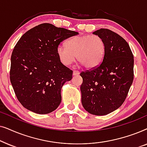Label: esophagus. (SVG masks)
<instances>
[{
    "label": "esophagus",
    "mask_w": 147,
    "mask_h": 147,
    "mask_svg": "<svg viewBox=\"0 0 147 147\" xmlns=\"http://www.w3.org/2000/svg\"><path fill=\"white\" fill-rule=\"evenodd\" d=\"M80 74V72L78 71H76V70H74V71H73V75L74 76H78Z\"/></svg>",
    "instance_id": "obj_1"
}]
</instances>
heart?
Returning a JSON list of instances; mask_svg holds the SVG:
<instances>
[{
    "mask_svg": "<svg viewBox=\"0 0 147 147\" xmlns=\"http://www.w3.org/2000/svg\"><path fill=\"white\" fill-rule=\"evenodd\" d=\"M105 51V42L96 35L74 36L67 40L66 46L59 45L57 47L58 58L63 65H70L77 57L88 69L98 67L104 59Z\"/></svg>",
    "mask_w": 147,
    "mask_h": 147,
    "instance_id": "b5f03b06",
    "label": "heart"
}]
</instances>
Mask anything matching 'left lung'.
<instances>
[{"mask_svg":"<svg viewBox=\"0 0 147 147\" xmlns=\"http://www.w3.org/2000/svg\"><path fill=\"white\" fill-rule=\"evenodd\" d=\"M105 42L106 51L98 67L80 74L82 104L97 116L118 109L125 100L134 78V57L127 42L107 29L94 31Z\"/></svg>","mask_w":147,"mask_h":147,"instance_id":"1","label":"left lung"}]
</instances>
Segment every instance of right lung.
<instances>
[{
  "label": "right lung",
  "instance_id": "1",
  "mask_svg": "<svg viewBox=\"0 0 147 147\" xmlns=\"http://www.w3.org/2000/svg\"><path fill=\"white\" fill-rule=\"evenodd\" d=\"M76 31L43 23L26 32L11 55L10 80L17 99L26 109L49 114L61 102V90L72 78V70L57 54L59 43Z\"/></svg>",
  "mask_w": 147,
  "mask_h": 147
}]
</instances>
